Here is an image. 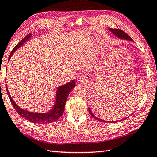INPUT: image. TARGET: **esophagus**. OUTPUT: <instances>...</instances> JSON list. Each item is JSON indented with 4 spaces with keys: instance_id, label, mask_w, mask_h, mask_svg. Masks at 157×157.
Masks as SVG:
<instances>
[{
    "instance_id": "1",
    "label": "esophagus",
    "mask_w": 157,
    "mask_h": 157,
    "mask_svg": "<svg viewBox=\"0 0 157 157\" xmlns=\"http://www.w3.org/2000/svg\"><path fill=\"white\" fill-rule=\"evenodd\" d=\"M79 79H82V78H81V76H79V78H78ZM82 81V80H81Z\"/></svg>"
}]
</instances>
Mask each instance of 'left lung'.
Returning <instances> with one entry per match:
<instances>
[{
  "instance_id": "1",
  "label": "left lung",
  "mask_w": 157,
  "mask_h": 157,
  "mask_svg": "<svg viewBox=\"0 0 157 157\" xmlns=\"http://www.w3.org/2000/svg\"><path fill=\"white\" fill-rule=\"evenodd\" d=\"M109 30H110V31H111L113 35H114L116 36H117L118 38H119V39H124V40H128V41H133V39H132L129 36H128L127 33H125L124 31H122V30H120V29H110V28H109ZM88 111H89V112H90V114L93 116V117L94 118H95L97 120V121H100V122H109V123H110V122H111V123H115V122H119V121H124V119H127V118H128V117H129L130 116H127V118H122V119H121V120H119V121H105V120H103V119H101V118H97V116H95L94 115V113L92 112V111H91V109H90V108H88Z\"/></svg>"
}]
</instances>
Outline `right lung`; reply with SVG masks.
Masks as SVG:
<instances>
[{
    "label": "right lung",
    "mask_w": 157,
    "mask_h": 157,
    "mask_svg": "<svg viewBox=\"0 0 157 157\" xmlns=\"http://www.w3.org/2000/svg\"><path fill=\"white\" fill-rule=\"evenodd\" d=\"M30 37H31V33L26 35L19 44L16 45V46L13 49V50L11 51L10 55H9V60L12 55L13 54L15 51H16L18 48L22 46L27 41H29ZM75 86V83L74 80L70 81L64 85L59 86L56 90V96H55V103L52 108L48 112L38 113L28 111V110L24 109L18 106L12 99L11 96L9 93L7 86L6 84V88H7V92L9 99H10L12 105L13 106L14 109L16 110L18 114L29 122L36 124H49L57 121L63 114L64 105H65L67 97L69 96L70 91Z\"/></svg>",
    "instance_id": "1"
}]
</instances>
